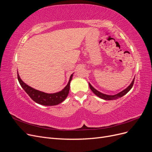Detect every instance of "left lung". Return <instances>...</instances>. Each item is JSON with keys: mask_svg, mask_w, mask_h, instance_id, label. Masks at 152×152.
I'll use <instances>...</instances> for the list:
<instances>
[{"mask_svg": "<svg viewBox=\"0 0 152 152\" xmlns=\"http://www.w3.org/2000/svg\"><path fill=\"white\" fill-rule=\"evenodd\" d=\"M135 79V78H134ZM134 79H133L132 82H131V84L129 85V86H128L126 89H124V91H121V93H119L117 94H115V95H107V94H103L102 93H100L98 91H97L96 89H95L94 87L92 86L90 84H89V87H90V89H91V91L93 92V93L96 95L98 96V97H99L100 98L103 99L104 100H113V99H117L119 98H121L124 95H125L126 94H127L129 91L131 90V89L132 87L133 84H134Z\"/></svg>", "mask_w": 152, "mask_h": 152, "instance_id": "obj_1", "label": "left lung"}]
</instances>
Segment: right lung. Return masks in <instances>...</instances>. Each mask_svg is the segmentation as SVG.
<instances>
[{"instance_id":"1","label":"right lung","mask_w":152,"mask_h":152,"mask_svg":"<svg viewBox=\"0 0 152 152\" xmlns=\"http://www.w3.org/2000/svg\"><path fill=\"white\" fill-rule=\"evenodd\" d=\"M72 77L73 74L71 75L68 84L62 91L56 93L48 94L44 93V92L36 90L30 87L29 86L26 85L22 81L19 76V74L18 73V79L21 86L25 90L26 93L28 94V95L31 98V99H33L37 103L45 106L57 105L63 102L66 98L69 93V91H70V81L72 80Z\"/></svg>"}]
</instances>
